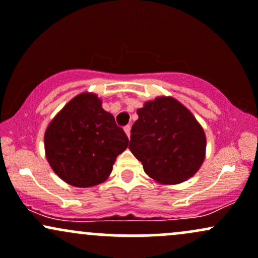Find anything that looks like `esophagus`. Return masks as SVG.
Here are the masks:
<instances>
[{"instance_id": "obj_1", "label": "esophagus", "mask_w": 258, "mask_h": 258, "mask_svg": "<svg viewBox=\"0 0 258 258\" xmlns=\"http://www.w3.org/2000/svg\"><path fill=\"white\" fill-rule=\"evenodd\" d=\"M130 129H132V126L130 125H126L125 128H124V132H125V134L128 135V138L130 137Z\"/></svg>"}]
</instances>
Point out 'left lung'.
Instances as JSON below:
<instances>
[{
  "label": "left lung",
  "mask_w": 258,
  "mask_h": 258,
  "mask_svg": "<svg viewBox=\"0 0 258 258\" xmlns=\"http://www.w3.org/2000/svg\"><path fill=\"white\" fill-rule=\"evenodd\" d=\"M129 150L160 184L187 180L202 166L206 135L194 114L174 97L158 96L138 108Z\"/></svg>",
  "instance_id": "left-lung-1"
}]
</instances>
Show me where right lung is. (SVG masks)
<instances>
[{"instance_id": "add662e5", "label": "right lung", "mask_w": 258, "mask_h": 258, "mask_svg": "<svg viewBox=\"0 0 258 258\" xmlns=\"http://www.w3.org/2000/svg\"><path fill=\"white\" fill-rule=\"evenodd\" d=\"M43 141L46 158L53 172L77 187L103 183L111 174L117 156L129 144L124 130L92 92L72 98L50 121Z\"/></svg>"}]
</instances>
